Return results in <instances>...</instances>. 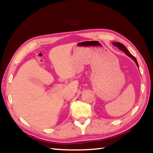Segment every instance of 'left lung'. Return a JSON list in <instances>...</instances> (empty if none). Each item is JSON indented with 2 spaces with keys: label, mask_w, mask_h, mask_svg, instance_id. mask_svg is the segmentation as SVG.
Listing matches in <instances>:
<instances>
[{
  "label": "left lung",
  "mask_w": 153,
  "mask_h": 153,
  "mask_svg": "<svg viewBox=\"0 0 153 153\" xmlns=\"http://www.w3.org/2000/svg\"><path fill=\"white\" fill-rule=\"evenodd\" d=\"M113 45L114 46H117V47H118L119 48H120L121 51H123L124 53H126V55H128V56H129V57H130L131 59H132L133 61H134V62H135L136 64V65L138 67V62H137L136 59L135 57H134V56L133 55H131V54L129 53L128 50L126 48V47L125 46H124L123 45H122V44L120 43V42H113Z\"/></svg>",
  "instance_id": "8db88e82"
}]
</instances>
